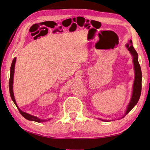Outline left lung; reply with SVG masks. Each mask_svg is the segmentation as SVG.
Here are the masks:
<instances>
[{
  "label": "left lung",
  "mask_w": 150,
  "mask_h": 150,
  "mask_svg": "<svg viewBox=\"0 0 150 150\" xmlns=\"http://www.w3.org/2000/svg\"><path fill=\"white\" fill-rule=\"evenodd\" d=\"M126 47L133 56V64H134V69H135V80H134V83H133L132 99L129 102L128 108H127V110L126 111L125 115H124L123 117H125L126 115L132 110V108L135 106L137 103H138L140 96H141V89H142L141 69L138 61V54L137 53L135 50L134 49V47H133L132 45V40H129V44H126Z\"/></svg>",
  "instance_id": "8db88e82"
}]
</instances>
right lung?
<instances>
[{"label": "right lung", "instance_id": "right-lung-1", "mask_svg": "<svg viewBox=\"0 0 150 150\" xmlns=\"http://www.w3.org/2000/svg\"><path fill=\"white\" fill-rule=\"evenodd\" d=\"M15 61H16V58H14L12 61L11 68H10V77H9V93H10V96H11V99L13 101V103H15L16 106H17V104H16V102H15V98H14L13 91V75H14V68H15ZM17 107L20 113L25 118V119H26L27 120L35 121V122H44L46 121V120H45V119H39V118L37 117L31 115H30V114L25 113V112H24V111H22L20 109H19L17 106Z\"/></svg>", "mask_w": 150, "mask_h": 150}]
</instances>
